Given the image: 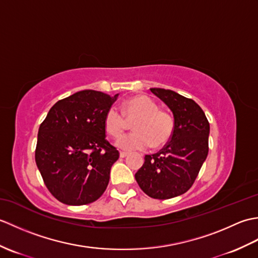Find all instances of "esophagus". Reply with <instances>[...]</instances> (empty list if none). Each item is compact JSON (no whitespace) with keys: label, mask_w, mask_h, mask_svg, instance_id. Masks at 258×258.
I'll use <instances>...</instances> for the list:
<instances>
[{"label":"esophagus","mask_w":258,"mask_h":258,"mask_svg":"<svg viewBox=\"0 0 258 258\" xmlns=\"http://www.w3.org/2000/svg\"><path fill=\"white\" fill-rule=\"evenodd\" d=\"M126 156H127V153H126V152H119V157L124 158V157H126Z\"/></svg>","instance_id":"obj_1"}]
</instances>
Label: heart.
<instances>
[{"mask_svg":"<svg viewBox=\"0 0 258 258\" xmlns=\"http://www.w3.org/2000/svg\"><path fill=\"white\" fill-rule=\"evenodd\" d=\"M123 112L117 107L111 106L104 117L106 132L118 138L127 125V120H133L135 132L120 138L116 145L125 151H141L151 145L162 147L171 140L174 132V118L171 114L160 109L157 104L146 95H136L128 98L123 104Z\"/></svg>","mask_w":258,"mask_h":258,"instance_id":"b5f03b06","label":"heart"}]
</instances>
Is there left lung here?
<instances>
[{
	"label": "left lung",
	"instance_id": "8db88e82",
	"mask_svg": "<svg viewBox=\"0 0 258 258\" xmlns=\"http://www.w3.org/2000/svg\"><path fill=\"white\" fill-rule=\"evenodd\" d=\"M151 92L172 111L174 132L160 152L145 155L135 179L152 199L168 200L184 194L194 184L208 154L210 123L191 98L158 87Z\"/></svg>",
	"mask_w": 258,
	"mask_h": 258
}]
</instances>
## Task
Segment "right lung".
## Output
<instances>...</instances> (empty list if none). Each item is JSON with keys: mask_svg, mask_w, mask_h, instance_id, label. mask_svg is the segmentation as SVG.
I'll return each mask as SVG.
<instances>
[{"mask_svg": "<svg viewBox=\"0 0 258 258\" xmlns=\"http://www.w3.org/2000/svg\"><path fill=\"white\" fill-rule=\"evenodd\" d=\"M118 94L84 90L51 107L38 128L35 162L51 194L67 205L100 199L119 153L105 139L104 117Z\"/></svg>", "mask_w": 258, "mask_h": 258, "instance_id": "add662e5", "label": "right lung"}]
</instances>
